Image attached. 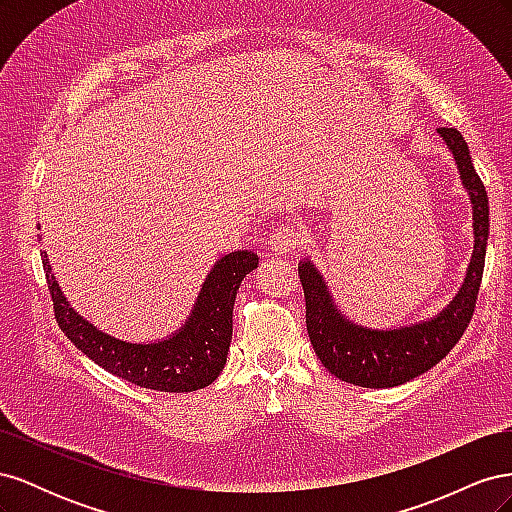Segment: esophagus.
I'll return each instance as SVG.
<instances>
[{
  "label": "esophagus",
  "mask_w": 512,
  "mask_h": 512,
  "mask_svg": "<svg viewBox=\"0 0 512 512\" xmlns=\"http://www.w3.org/2000/svg\"><path fill=\"white\" fill-rule=\"evenodd\" d=\"M305 241H307L305 230L299 228V226H294V224L280 226L271 235V247H273L275 252H280V254L292 252L294 247H301Z\"/></svg>",
  "instance_id": "34e87169"
}]
</instances>
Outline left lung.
<instances>
[{
    "instance_id": "left-lung-1",
    "label": "left lung",
    "mask_w": 512,
    "mask_h": 512,
    "mask_svg": "<svg viewBox=\"0 0 512 512\" xmlns=\"http://www.w3.org/2000/svg\"><path fill=\"white\" fill-rule=\"evenodd\" d=\"M453 151L459 175L470 192L474 211V254L463 288L444 312L406 329L371 331L346 320L333 305L322 275L309 260L299 265L305 294V324L320 363L339 380L365 389H391L425 374L455 348L476 309L485 271L489 237V200L470 158L468 143L457 128H438Z\"/></svg>"
}]
</instances>
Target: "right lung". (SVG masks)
<instances>
[{
    "instance_id": "right-lung-1",
    "label": "right lung",
    "mask_w": 512,
    "mask_h": 512,
    "mask_svg": "<svg viewBox=\"0 0 512 512\" xmlns=\"http://www.w3.org/2000/svg\"><path fill=\"white\" fill-rule=\"evenodd\" d=\"M40 256L55 320L70 342L108 374L162 393L205 389L222 374L232 339L237 290L243 277L258 267V256L250 250L226 254L215 262L192 316L179 333L156 344H128L98 331L76 314L55 282L46 252Z\"/></svg>"
}]
</instances>
